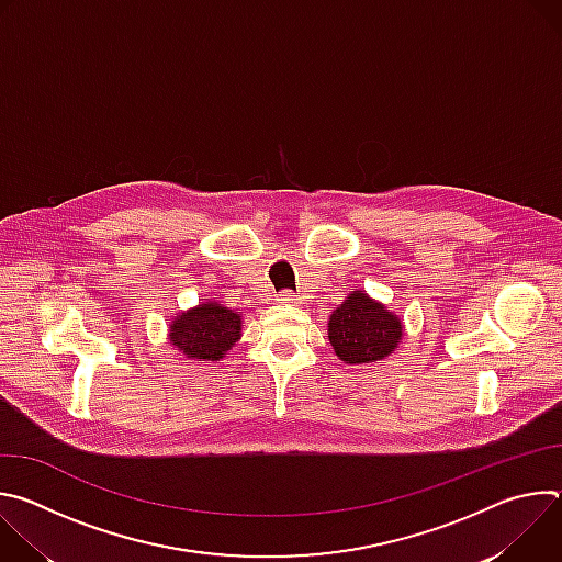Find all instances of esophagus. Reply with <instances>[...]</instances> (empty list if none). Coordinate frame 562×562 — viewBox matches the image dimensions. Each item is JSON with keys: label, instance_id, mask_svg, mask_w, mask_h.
Returning a JSON list of instances; mask_svg holds the SVG:
<instances>
[{"label": "esophagus", "instance_id": "1", "mask_svg": "<svg viewBox=\"0 0 562 562\" xmlns=\"http://www.w3.org/2000/svg\"><path fill=\"white\" fill-rule=\"evenodd\" d=\"M278 300L284 302V304H297V302H300V297H297L295 293H291V291H282Z\"/></svg>", "mask_w": 562, "mask_h": 562}]
</instances>
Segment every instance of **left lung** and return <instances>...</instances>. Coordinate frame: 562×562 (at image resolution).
I'll list each match as a JSON object with an SVG mask.
<instances>
[{
    "label": "left lung",
    "mask_w": 562,
    "mask_h": 562,
    "mask_svg": "<svg viewBox=\"0 0 562 562\" xmlns=\"http://www.w3.org/2000/svg\"><path fill=\"white\" fill-rule=\"evenodd\" d=\"M403 329L400 317L364 291H351L329 315V342L347 364L384 360L403 340Z\"/></svg>",
    "instance_id": "1"
}]
</instances>
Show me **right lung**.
<instances>
[{
    "label": "right lung",
    "mask_w": 562,
    "mask_h": 562,
    "mask_svg": "<svg viewBox=\"0 0 562 562\" xmlns=\"http://www.w3.org/2000/svg\"><path fill=\"white\" fill-rule=\"evenodd\" d=\"M243 336V313L215 300L202 302L173 317L171 345L191 360H220Z\"/></svg>",
    "instance_id": "right-lung-1"
}]
</instances>
